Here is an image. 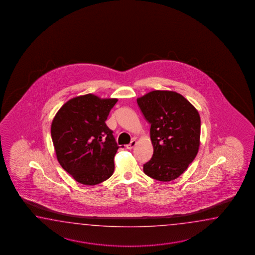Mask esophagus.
<instances>
[{"label": "esophagus", "mask_w": 255, "mask_h": 255, "mask_svg": "<svg viewBox=\"0 0 255 255\" xmlns=\"http://www.w3.org/2000/svg\"><path fill=\"white\" fill-rule=\"evenodd\" d=\"M135 144H136V142H135V139H133V140L130 142L128 145H127L126 146H127V148H128V149H129L130 150V149H132V148L135 146Z\"/></svg>", "instance_id": "esophagus-1"}]
</instances>
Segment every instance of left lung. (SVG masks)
<instances>
[{
  "label": "left lung",
  "instance_id": "obj_1",
  "mask_svg": "<svg viewBox=\"0 0 255 255\" xmlns=\"http://www.w3.org/2000/svg\"><path fill=\"white\" fill-rule=\"evenodd\" d=\"M150 125L153 156L144 173L159 181L177 179L194 160L200 146L201 118L179 93L155 90L136 99Z\"/></svg>",
  "mask_w": 255,
  "mask_h": 255
}]
</instances>
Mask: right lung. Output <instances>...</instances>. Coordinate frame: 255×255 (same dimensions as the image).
<instances>
[{
    "instance_id": "obj_1",
    "label": "right lung",
    "mask_w": 255,
    "mask_h": 255,
    "mask_svg": "<svg viewBox=\"0 0 255 255\" xmlns=\"http://www.w3.org/2000/svg\"><path fill=\"white\" fill-rule=\"evenodd\" d=\"M117 102L116 98L101 99L92 94L72 98L52 122L57 160L81 184H99L114 172L120 146L106 120Z\"/></svg>"
}]
</instances>
